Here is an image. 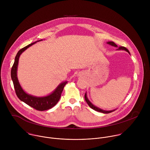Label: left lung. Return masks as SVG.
<instances>
[{
	"instance_id": "left-lung-1",
	"label": "left lung",
	"mask_w": 150,
	"mask_h": 150,
	"mask_svg": "<svg viewBox=\"0 0 150 150\" xmlns=\"http://www.w3.org/2000/svg\"><path fill=\"white\" fill-rule=\"evenodd\" d=\"M108 45H111V46H115V47H117V45H116L114 42H113V41H109V42H108ZM117 50H126V52H127L128 53H129V54H130V53H129V50H128L126 47H123V46H119V48L117 49ZM84 97H85V101H86V102L87 103V104H88V105L90 107V108H91V109H93V110H96V111H97V112H101V113H111V112H114L115 111V110H111V111H105V110H101V109H99V108H97V107H96V106H94L89 100H88V98L87 97V94H86V93L85 94V96H84Z\"/></svg>"
}]
</instances>
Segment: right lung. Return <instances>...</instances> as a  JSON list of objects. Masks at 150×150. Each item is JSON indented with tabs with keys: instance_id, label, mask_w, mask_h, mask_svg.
Returning <instances> with one entry per match:
<instances>
[{
	"instance_id": "add662e5",
	"label": "right lung",
	"mask_w": 150,
	"mask_h": 150,
	"mask_svg": "<svg viewBox=\"0 0 150 150\" xmlns=\"http://www.w3.org/2000/svg\"><path fill=\"white\" fill-rule=\"evenodd\" d=\"M34 43H35V42H33V43H31L28 46H25V47L21 49L17 53L15 58V62L13 63V65L11 69V78L13 81L15 93L18 98L20 100L23 101V102L26 103L27 104H28V105L32 107L33 108L37 110L44 111L52 108L53 107H54L57 103V102L60 100L63 90L64 87H65V85L67 83V82L65 81L61 83L57 87V88L55 90V91L53 92V93H52L50 95L47 97H36L28 95L23 91V90L21 87L20 84L19 83V81L18 80L16 75L18 60L21 54Z\"/></svg>"
}]
</instances>
